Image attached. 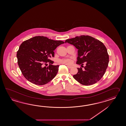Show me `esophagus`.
<instances>
[{"mask_svg": "<svg viewBox=\"0 0 126 126\" xmlns=\"http://www.w3.org/2000/svg\"><path fill=\"white\" fill-rule=\"evenodd\" d=\"M67 66L68 68H69V69H71V68L72 67V66H71V65H67Z\"/></svg>", "mask_w": 126, "mask_h": 126, "instance_id": "obj_1", "label": "esophagus"}]
</instances>
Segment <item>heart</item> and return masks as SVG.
Wrapping results in <instances>:
<instances>
[{
    "label": "heart",
    "instance_id": "b5f03b06",
    "mask_svg": "<svg viewBox=\"0 0 126 126\" xmlns=\"http://www.w3.org/2000/svg\"><path fill=\"white\" fill-rule=\"evenodd\" d=\"M59 62L60 63L62 64H70L71 63V61L70 59H64V60H62L59 61Z\"/></svg>",
    "mask_w": 126,
    "mask_h": 126
}]
</instances>
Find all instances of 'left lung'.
<instances>
[{"label": "left lung", "mask_w": 126, "mask_h": 126, "mask_svg": "<svg viewBox=\"0 0 126 126\" xmlns=\"http://www.w3.org/2000/svg\"><path fill=\"white\" fill-rule=\"evenodd\" d=\"M68 43L78 49L77 64H83L86 62L84 70L78 68V72L73 78L85 86L97 82L104 75L109 63V55L104 45L100 40L88 35L67 39Z\"/></svg>", "instance_id": "8db88e82"}]
</instances>
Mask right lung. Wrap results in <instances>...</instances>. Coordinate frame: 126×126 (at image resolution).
Wrapping results in <instances>:
<instances>
[{
    "instance_id": "obj_1",
    "label": "right lung",
    "mask_w": 126,
    "mask_h": 126,
    "mask_svg": "<svg viewBox=\"0 0 126 126\" xmlns=\"http://www.w3.org/2000/svg\"><path fill=\"white\" fill-rule=\"evenodd\" d=\"M64 42L54 40L45 36H35L25 40L20 45L17 53L18 64L25 78L36 85H44L55 77L59 65H52L49 58L54 57V50ZM48 63V67L42 65Z\"/></svg>"
}]
</instances>
